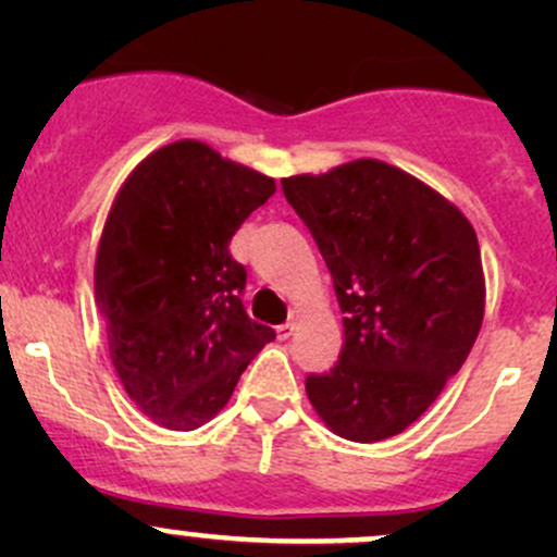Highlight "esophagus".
I'll use <instances>...</instances> for the list:
<instances>
[{
	"mask_svg": "<svg viewBox=\"0 0 557 557\" xmlns=\"http://www.w3.org/2000/svg\"><path fill=\"white\" fill-rule=\"evenodd\" d=\"M299 320H301V312H299V310H290L288 323H283V325H280V329H277L280 339H290V336L296 334V329H299Z\"/></svg>",
	"mask_w": 557,
	"mask_h": 557,
	"instance_id": "1",
	"label": "esophagus"
}]
</instances>
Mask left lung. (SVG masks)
<instances>
[{"label": "left lung", "instance_id": "1", "mask_svg": "<svg viewBox=\"0 0 557 557\" xmlns=\"http://www.w3.org/2000/svg\"><path fill=\"white\" fill-rule=\"evenodd\" d=\"M334 277L345 345L307 377L336 436L383 442L412 425L458 374L485 314L480 243L463 212L377 159L283 177Z\"/></svg>", "mask_w": 557, "mask_h": 557}]
</instances>
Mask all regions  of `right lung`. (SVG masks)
Listing matches in <instances>:
<instances>
[{
  "label": "right lung",
  "mask_w": 557,
  "mask_h": 557,
  "mask_svg": "<svg viewBox=\"0 0 557 557\" xmlns=\"http://www.w3.org/2000/svg\"><path fill=\"white\" fill-rule=\"evenodd\" d=\"M274 190L267 174L177 139L139 161L112 201L94 296L128 398L164 429L194 431L215 418L274 339L247 318V274L228 252Z\"/></svg>",
  "instance_id": "1"
}]
</instances>
